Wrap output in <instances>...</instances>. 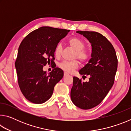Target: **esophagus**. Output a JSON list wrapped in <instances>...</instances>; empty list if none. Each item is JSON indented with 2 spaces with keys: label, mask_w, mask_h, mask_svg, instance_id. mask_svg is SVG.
I'll use <instances>...</instances> for the list:
<instances>
[{
  "label": "esophagus",
  "mask_w": 131,
  "mask_h": 131,
  "mask_svg": "<svg viewBox=\"0 0 131 131\" xmlns=\"http://www.w3.org/2000/svg\"><path fill=\"white\" fill-rule=\"evenodd\" d=\"M68 76V74L67 73H66V72L64 73L63 76H64V77H66V76Z\"/></svg>",
  "instance_id": "obj_1"
}]
</instances>
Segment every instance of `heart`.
I'll return each instance as SVG.
<instances>
[{
    "label": "heart",
    "instance_id": "obj_1",
    "mask_svg": "<svg viewBox=\"0 0 131 131\" xmlns=\"http://www.w3.org/2000/svg\"><path fill=\"white\" fill-rule=\"evenodd\" d=\"M68 43L71 48L76 51L74 57L77 58L82 64L86 65L89 62L91 59V54L88 51L84 49L85 47V44L83 40L78 37H73L69 40ZM62 51V46L61 44H58L55 46L54 50L55 57L59 58L61 57ZM79 62L76 60L72 61H64L59 65V68L69 73H72L79 68Z\"/></svg>",
    "mask_w": 131,
    "mask_h": 131
}]
</instances>
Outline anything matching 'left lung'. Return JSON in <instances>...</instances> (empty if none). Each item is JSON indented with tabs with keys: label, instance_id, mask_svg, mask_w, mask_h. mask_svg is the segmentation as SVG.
Returning a JSON list of instances; mask_svg holds the SVG:
<instances>
[{
	"label": "left lung",
	"instance_id": "left-lung-1",
	"mask_svg": "<svg viewBox=\"0 0 131 131\" xmlns=\"http://www.w3.org/2000/svg\"><path fill=\"white\" fill-rule=\"evenodd\" d=\"M91 43V58L79 71L83 77L89 76V81L73 77L70 92L75 105L87 110L100 104L112 88L117 69L118 60L112 43L102 35L92 31L78 30Z\"/></svg>",
	"mask_w": 131,
	"mask_h": 131
}]
</instances>
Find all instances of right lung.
<instances>
[{
	"mask_svg": "<svg viewBox=\"0 0 131 131\" xmlns=\"http://www.w3.org/2000/svg\"><path fill=\"white\" fill-rule=\"evenodd\" d=\"M70 30L43 26L28 34L20 44L15 65L19 88L25 98L43 103L52 96L55 85L62 79L63 72L52 66L47 74L43 68L54 63V50Z\"/></svg>",
	"mask_w": 131,
	"mask_h": 131,
	"instance_id": "add662e5",
	"label": "right lung"
}]
</instances>
